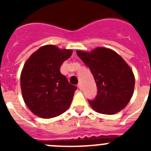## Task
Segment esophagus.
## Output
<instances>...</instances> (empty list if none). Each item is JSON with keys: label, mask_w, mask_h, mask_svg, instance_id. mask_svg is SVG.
I'll list each match as a JSON object with an SVG mask.
<instances>
[{"label": "esophagus", "mask_w": 151, "mask_h": 151, "mask_svg": "<svg viewBox=\"0 0 151 151\" xmlns=\"http://www.w3.org/2000/svg\"><path fill=\"white\" fill-rule=\"evenodd\" d=\"M78 88L80 89V90H82V84L80 83V82H79V83L78 84Z\"/></svg>", "instance_id": "1"}]
</instances>
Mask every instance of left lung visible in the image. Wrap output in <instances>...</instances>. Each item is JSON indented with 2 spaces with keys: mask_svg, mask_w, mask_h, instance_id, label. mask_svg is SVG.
<instances>
[{
  "mask_svg": "<svg viewBox=\"0 0 151 151\" xmlns=\"http://www.w3.org/2000/svg\"><path fill=\"white\" fill-rule=\"evenodd\" d=\"M77 55L91 72L97 93L88 100L97 113L111 115L120 111L132 97L134 76L120 56L110 49L97 47L91 53L77 50Z\"/></svg>",
  "mask_w": 151,
  "mask_h": 151,
  "instance_id": "obj_1",
  "label": "left lung"
}]
</instances>
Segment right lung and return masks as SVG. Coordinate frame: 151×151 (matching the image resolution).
Here are the masks:
<instances>
[{
	"label": "right lung",
	"mask_w": 151,
	"mask_h": 151,
	"mask_svg": "<svg viewBox=\"0 0 151 151\" xmlns=\"http://www.w3.org/2000/svg\"><path fill=\"white\" fill-rule=\"evenodd\" d=\"M72 54L71 50L45 45L33 53L24 65L20 76L22 97L36 116L53 118L71 104L77 88L68 82L60 69Z\"/></svg>",
	"instance_id": "1"
}]
</instances>
